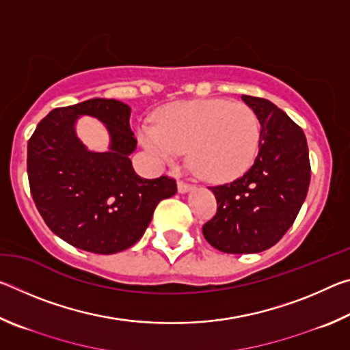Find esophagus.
Returning <instances> with one entry per match:
<instances>
[{
  "mask_svg": "<svg viewBox=\"0 0 350 350\" xmlns=\"http://www.w3.org/2000/svg\"><path fill=\"white\" fill-rule=\"evenodd\" d=\"M177 188H179V193H187V191H189V189L193 188V185H191V183H187V182H183V180H179V182H177Z\"/></svg>",
  "mask_w": 350,
  "mask_h": 350,
  "instance_id": "1",
  "label": "esophagus"
}]
</instances>
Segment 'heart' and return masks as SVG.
<instances>
[{
    "label": "heart",
    "instance_id": "heart-1",
    "mask_svg": "<svg viewBox=\"0 0 350 350\" xmlns=\"http://www.w3.org/2000/svg\"><path fill=\"white\" fill-rule=\"evenodd\" d=\"M139 139L161 161L180 152L205 180L222 183L245 174L259 152L260 123L250 106L224 98L191 100L165 106L156 125L140 128Z\"/></svg>",
    "mask_w": 350,
    "mask_h": 350
}]
</instances>
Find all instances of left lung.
Returning <instances> with one entry per match:
<instances>
[{
	"instance_id": "left-lung-1",
	"label": "left lung",
	"mask_w": 350,
	"mask_h": 350,
	"mask_svg": "<svg viewBox=\"0 0 350 350\" xmlns=\"http://www.w3.org/2000/svg\"><path fill=\"white\" fill-rule=\"evenodd\" d=\"M242 100L260 123L258 157L239 179L210 187L217 211L202 227L208 244L233 254L273 247L292 227L310 183L303 129L269 100L252 96Z\"/></svg>"
}]
</instances>
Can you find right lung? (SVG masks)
<instances>
[{
    "mask_svg": "<svg viewBox=\"0 0 350 350\" xmlns=\"http://www.w3.org/2000/svg\"><path fill=\"white\" fill-rule=\"evenodd\" d=\"M80 115L98 118L111 145L90 152L75 134ZM131 108L114 98H91L51 111L27 142V176L41 217L58 238L81 250L112 254L134 245L162 199L174 196L168 176L142 179L129 154L137 140Z\"/></svg>",
    "mask_w": 350,
    "mask_h": 350,
    "instance_id": "obj_1",
    "label": "right lung"
}]
</instances>
